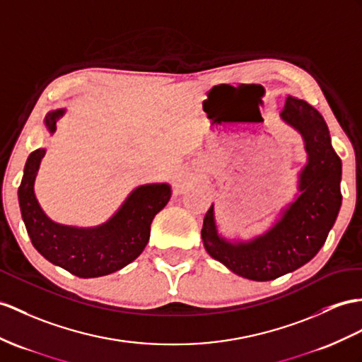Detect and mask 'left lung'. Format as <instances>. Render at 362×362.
I'll return each instance as SVG.
<instances>
[{
  "instance_id": "8db88e82",
  "label": "left lung",
  "mask_w": 362,
  "mask_h": 362,
  "mask_svg": "<svg viewBox=\"0 0 362 362\" xmlns=\"http://www.w3.org/2000/svg\"><path fill=\"white\" fill-rule=\"evenodd\" d=\"M279 117L303 136L307 152V163L298 175L296 198L267 232L249 241H228L218 233L214 204L201 230L211 258L253 281L276 279L310 261L327 240L342 201V164L322 115L304 100L287 95Z\"/></svg>"
}]
</instances>
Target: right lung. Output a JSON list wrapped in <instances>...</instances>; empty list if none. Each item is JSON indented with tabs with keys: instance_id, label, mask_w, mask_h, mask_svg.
<instances>
[{
	"instance_id": "add662e5",
	"label": "right lung",
	"mask_w": 362,
	"mask_h": 362,
	"mask_svg": "<svg viewBox=\"0 0 362 362\" xmlns=\"http://www.w3.org/2000/svg\"><path fill=\"white\" fill-rule=\"evenodd\" d=\"M66 109L52 110L44 124L55 134L57 121ZM46 148H37L28 158L18 189L23 221L33 247L44 258L79 278H98L117 272L135 261L151 238L155 215L172 197L165 182L144 184L130 192L121 207L107 221L96 227L58 224L44 214L35 197V178Z\"/></svg>"
}]
</instances>
